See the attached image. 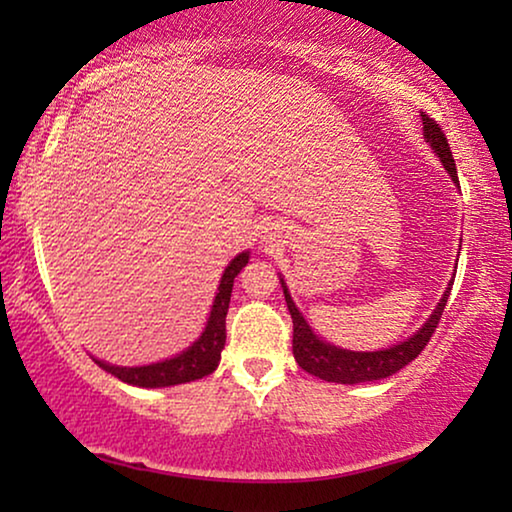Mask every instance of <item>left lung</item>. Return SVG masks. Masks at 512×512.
<instances>
[{
  "instance_id": "obj_1",
  "label": "left lung",
  "mask_w": 512,
  "mask_h": 512,
  "mask_svg": "<svg viewBox=\"0 0 512 512\" xmlns=\"http://www.w3.org/2000/svg\"><path fill=\"white\" fill-rule=\"evenodd\" d=\"M422 121H424V137L429 139L433 151L438 153L440 163L445 165V170L452 174L454 181H457V167H454V158H452L450 144H447L443 128H440V125L433 121L426 111H422ZM282 289H284L286 307H289L291 319H293V356H296L298 366L303 368L305 373L319 377V380L356 384V382L382 380V377L394 375L422 354V349L429 345L431 335L436 333L440 317H443L447 298H450L452 282L447 286L445 296L440 298L436 310H433L431 319L426 321V324L419 328L410 340H405L401 345H394L389 349H382V352H349V349L333 347L328 345V342L319 340L317 335L312 333V328L305 324V319L300 317L298 307L293 305L289 291H286L284 286V279H282Z\"/></svg>"
}]
</instances>
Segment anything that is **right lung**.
<instances>
[{
    "mask_svg": "<svg viewBox=\"0 0 512 512\" xmlns=\"http://www.w3.org/2000/svg\"><path fill=\"white\" fill-rule=\"evenodd\" d=\"M249 263V251L235 256L230 265L223 272L219 293H216L212 314H209L205 333L200 335V340L193 347H188L184 354L174 356L170 361L153 363V366L142 368H118L109 366V363L97 361L100 368L107 370L118 380L135 384V387H172V384H184L200 380L209 373H214L216 366L221 361V349L226 345V314L230 305V293H233V282L244 265Z\"/></svg>",
    "mask_w": 512,
    "mask_h": 512,
    "instance_id": "add662e5",
    "label": "right lung"
}]
</instances>
